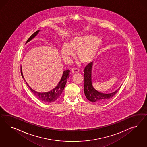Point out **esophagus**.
<instances>
[{"instance_id":"obj_1","label":"esophagus","mask_w":147,"mask_h":147,"mask_svg":"<svg viewBox=\"0 0 147 147\" xmlns=\"http://www.w3.org/2000/svg\"><path fill=\"white\" fill-rule=\"evenodd\" d=\"M71 72L73 73V74H77V73H78V72H79V70L78 69H73L72 70H71Z\"/></svg>"}]
</instances>
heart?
I'll list each match as a JSON object with an SVG mask.
<instances>
[{
	"label": "heart",
	"mask_w": 147,
	"mask_h": 147,
	"mask_svg": "<svg viewBox=\"0 0 147 147\" xmlns=\"http://www.w3.org/2000/svg\"><path fill=\"white\" fill-rule=\"evenodd\" d=\"M102 43L100 38L91 34L72 37L69 39V44H64L62 46V57L65 62H69L74 56V51H77L79 60L83 63L88 64L94 59Z\"/></svg>",
	"instance_id": "1"
}]
</instances>
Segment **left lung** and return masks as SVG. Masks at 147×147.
Listing matches in <instances>:
<instances>
[{
  "label": "left lung",
  "mask_w": 147,
  "mask_h": 147,
  "mask_svg": "<svg viewBox=\"0 0 147 147\" xmlns=\"http://www.w3.org/2000/svg\"><path fill=\"white\" fill-rule=\"evenodd\" d=\"M93 63L91 62L85 66L84 70V91L86 98L90 102L100 103L105 102L112 98L119 90L115 91L110 94H104L100 92L94 88L91 82V70Z\"/></svg>",
  "instance_id": "8db88e82"
}]
</instances>
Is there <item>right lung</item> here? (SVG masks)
I'll return each instance as SVG.
<instances>
[{
    "instance_id": "1",
    "label": "right lung",
    "mask_w": 147,
    "mask_h": 147,
    "mask_svg": "<svg viewBox=\"0 0 147 147\" xmlns=\"http://www.w3.org/2000/svg\"><path fill=\"white\" fill-rule=\"evenodd\" d=\"M39 32V30L37 31H36L34 33H33L30 36V37L28 38V40H27L26 43H28L29 41H30L31 39H32L33 38H34L37 36V34H38ZM20 71H21L22 76L24 79L23 75V73H22V68L20 69ZM69 74H70V70H67L64 71L63 74V75H62V78L61 79V81L58 83V85L55 87V88H54L51 91H50L47 92L40 93V92H37V91L33 90L32 89H31V88H30L29 86V85L28 84V83L26 82V83L28 86L29 89L33 92L34 95L38 98V100H40V101L44 102V103H51V102H53L58 100L59 98V97L61 96L62 92L64 89L65 84H66L67 80L70 77Z\"/></svg>"
}]
</instances>
